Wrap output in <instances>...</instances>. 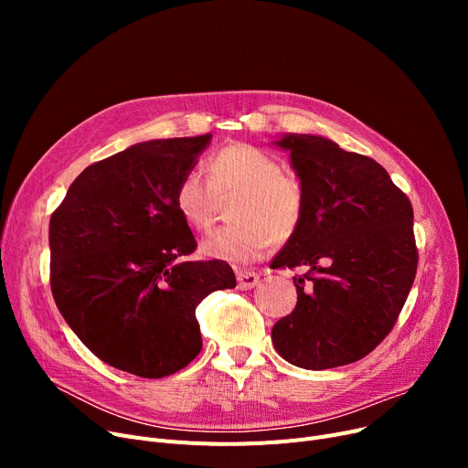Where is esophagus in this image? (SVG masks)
<instances>
[{
	"label": "esophagus",
	"mask_w": 468,
	"mask_h": 468,
	"mask_svg": "<svg viewBox=\"0 0 468 468\" xmlns=\"http://www.w3.org/2000/svg\"><path fill=\"white\" fill-rule=\"evenodd\" d=\"M258 284H260V275H256L254 271H239L237 273V286L240 290H250Z\"/></svg>",
	"instance_id": "1"
}]
</instances>
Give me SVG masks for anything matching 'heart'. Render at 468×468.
Wrapping results in <instances>:
<instances>
[{
  "mask_svg": "<svg viewBox=\"0 0 468 468\" xmlns=\"http://www.w3.org/2000/svg\"><path fill=\"white\" fill-rule=\"evenodd\" d=\"M208 180L187 170L176 184L175 207L186 224L207 231L216 216L218 195L240 191L233 218L237 224L218 228L201 242L210 260L247 263L267 250L273 239H288L298 229L305 195L298 178L282 175L281 163L250 144L219 147L207 163Z\"/></svg>",
  "mask_w": 468,
  "mask_h": 468,
  "instance_id": "heart-1",
  "label": "heart"
}]
</instances>
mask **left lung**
<instances>
[{
	"label": "left lung",
	"instance_id": "left-lung-1",
	"mask_svg": "<svg viewBox=\"0 0 468 468\" xmlns=\"http://www.w3.org/2000/svg\"><path fill=\"white\" fill-rule=\"evenodd\" d=\"M305 205L271 269L293 277L298 303L271 330L277 353L305 370L346 366L372 353L395 326L417 271L413 210L388 172L324 136L286 133Z\"/></svg>",
	"mask_w": 468,
	"mask_h": 468
}]
</instances>
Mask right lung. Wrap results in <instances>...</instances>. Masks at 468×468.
<instances>
[{
  "mask_svg": "<svg viewBox=\"0 0 468 468\" xmlns=\"http://www.w3.org/2000/svg\"><path fill=\"white\" fill-rule=\"evenodd\" d=\"M212 134L147 140L87 166L51 216V290L85 347L117 370L165 378L203 347L195 309L235 288L226 261H186L197 242L175 189Z\"/></svg>",
  "mask_w": 468,
  "mask_h": 468,
  "instance_id": "obj_1",
  "label": "right lung"
}]
</instances>
